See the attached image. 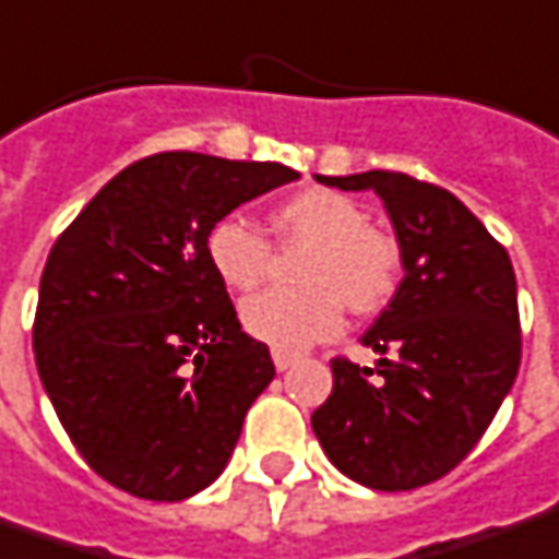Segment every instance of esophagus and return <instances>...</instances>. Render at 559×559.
I'll list each match as a JSON object with an SVG mask.
<instances>
[{
  "instance_id": "obj_1",
  "label": "esophagus",
  "mask_w": 559,
  "mask_h": 559,
  "mask_svg": "<svg viewBox=\"0 0 559 559\" xmlns=\"http://www.w3.org/2000/svg\"><path fill=\"white\" fill-rule=\"evenodd\" d=\"M272 361H275V368H278V371H287L297 358L290 356V353H281V349H275V353H272Z\"/></svg>"
}]
</instances>
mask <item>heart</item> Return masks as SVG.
Instances as JSON below:
<instances>
[{"label":"heart","instance_id":"1","mask_svg":"<svg viewBox=\"0 0 559 559\" xmlns=\"http://www.w3.org/2000/svg\"><path fill=\"white\" fill-rule=\"evenodd\" d=\"M275 235L284 247H306L294 290H265L241 306L250 337L281 353H299L334 337L343 302L356 316L383 309L399 284V243L368 225L356 201L328 188H309L275 206ZM206 260L231 290H253L272 272V243L253 225L225 216L206 231Z\"/></svg>","mask_w":559,"mask_h":559}]
</instances>
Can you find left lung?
<instances>
[{
  "mask_svg": "<svg viewBox=\"0 0 559 559\" xmlns=\"http://www.w3.org/2000/svg\"><path fill=\"white\" fill-rule=\"evenodd\" d=\"M316 179L374 191L405 278L361 337L377 368L334 358V390L312 430L331 464L368 489L427 486L471 454L520 371L508 250L439 185L386 169Z\"/></svg>",
  "mask_w": 559,
  "mask_h": 559,
  "instance_id": "1",
  "label": "left lung"
}]
</instances>
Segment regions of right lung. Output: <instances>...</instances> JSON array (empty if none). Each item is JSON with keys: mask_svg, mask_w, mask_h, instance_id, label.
Listing matches in <instances>:
<instances>
[{"mask_svg": "<svg viewBox=\"0 0 559 559\" xmlns=\"http://www.w3.org/2000/svg\"><path fill=\"white\" fill-rule=\"evenodd\" d=\"M297 179L284 164L164 151L117 173L55 241L36 368L70 442L110 486L185 501L225 471L275 365L241 331L206 231Z\"/></svg>", "mask_w": 559, "mask_h": 559, "instance_id": "obj_1", "label": "right lung"}]
</instances>
